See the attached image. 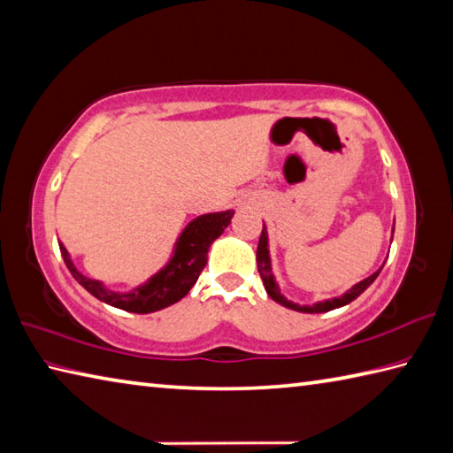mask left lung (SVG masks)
<instances>
[{
	"label": "left lung",
	"mask_w": 453,
	"mask_h": 453,
	"mask_svg": "<svg viewBox=\"0 0 453 453\" xmlns=\"http://www.w3.org/2000/svg\"><path fill=\"white\" fill-rule=\"evenodd\" d=\"M392 233H395V228H392ZM256 264H258V272H260V278L264 281V288H266V294L272 297V300L278 302L280 305L288 307V310H294V311H302V313H326L331 310H337V307H343L347 303H351L353 300H357L366 288H369L377 276L380 274L382 266L371 274L369 278L361 280L359 284H355L351 289H347L343 296L339 297H331V300H323V302H315L311 305H300V303H294L289 302L284 297V294L280 292V288L274 280V274H272V260H270V250H268V230L266 225L262 226V234H260V241H258V250H256Z\"/></svg>",
	"instance_id": "8db88e82"
}]
</instances>
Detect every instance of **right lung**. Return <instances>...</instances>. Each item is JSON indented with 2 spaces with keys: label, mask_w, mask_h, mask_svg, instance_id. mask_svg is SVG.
Here are the masks:
<instances>
[{
  "label": "right lung",
  "mask_w": 453,
  "mask_h": 453,
  "mask_svg": "<svg viewBox=\"0 0 453 453\" xmlns=\"http://www.w3.org/2000/svg\"><path fill=\"white\" fill-rule=\"evenodd\" d=\"M233 215L234 211L228 209L220 212H207V215L193 219L183 228V233L179 234L172 258H169L165 266L157 274H153L146 284L134 288L130 292H114V289L102 284L100 280H92L81 274L63 242H58V249H61L68 272L88 294L98 297L100 302L118 307V310L132 313H151L164 310L167 305H173L189 294L204 264H207L211 244L225 233Z\"/></svg>",
  "instance_id": "add662e5"
}]
</instances>
